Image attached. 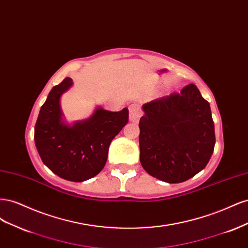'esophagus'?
I'll use <instances>...</instances> for the list:
<instances>
[{"label": "esophagus", "mask_w": 248, "mask_h": 248, "mask_svg": "<svg viewBox=\"0 0 248 248\" xmlns=\"http://www.w3.org/2000/svg\"><path fill=\"white\" fill-rule=\"evenodd\" d=\"M141 116V109L137 104H132L129 107V120L133 123H138Z\"/></svg>", "instance_id": "34e87169"}]
</instances>
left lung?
Listing matches in <instances>:
<instances>
[{
    "instance_id": "left-lung-1",
    "label": "left lung",
    "mask_w": 248,
    "mask_h": 248,
    "mask_svg": "<svg viewBox=\"0 0 248 248\" xmlns=\"http://www.w3.org/2000/svg\"><path fill=\"white\" fill-rule=\"evenodd\" d=\"M142 109L140 159L149 175L180 183L205 169L214 151V122L196 85L148 102Z\"/></svg>"
}]
</instances>
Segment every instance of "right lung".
I'll list each match as a JSON object with an SVG mask.
<instances>
[{
	"label": "right lung",
	"instance_id": "add662e5",
	"mask_svg": "<svg viewBox=\"0 0 248 248\" xmlns=\"http://www.w3.org/2000/svg\"><path fill=\"white\" fill-rule=\"evenodd\" d=\"M72 85L66 78L49 92L40 108L34 140L43 163L56 175L73 182L91 179L106 166L111 140L128 123L127 108L109 111L98 108L84 122L67 125L60 97Z\"/></svg>",
	"mask_w": 248,
	"mask_h": 248
}]
</instances>
